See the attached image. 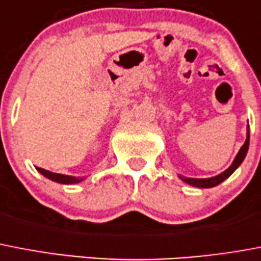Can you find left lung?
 <instances>
[{
    "label": "left lung",
    "instance_id": "obj_1",
    "mask_svg": "<svg viewBox=\"0 0 261 261\" xmlns=\"http://www.w3.org/2000/svg\"><path fill=\"white\" fill-rule=\"evenodd\" d=\"M248 147H249V126H248V132H247V140L244 143V145L240 148L239 153L237 156L234 158L233 160L232 166L229 167L228 170H225L224 172H221L220 175H217V176H213V178H205V179H197V178H186V176H182V175H179V178L182 179L183 182L189 183L191 186H195V187H201V189H209V187H214L217 185H220L221 182H224L225 179L229 178L230 175L236 171L237 167L240 164L243 163L244 158L247 155L248 152Z\"/></svg>",
    "mask_w": 261,
    "mask_h": 261
}]
</instances>
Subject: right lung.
<instances>
[{
	"mask_svg": "<svg viewBox=\"0 0 261 261\" xmlns=\"http://www.w3.org/2000/svg\"><path fill=\"white\" fill-rule=\"evenodd\" d=\"M36 168L41 175H44L45 178L51 179V180H54V182L63 183V185H74V183H79L83 180V178H76V176H70V175L55 174V172L47 171L44 170V168H40V167H36Z\"/></svg>",
	"mask_w": 261,
	"mask_h": 261,
	"instance_id": "obj_1",
	"label": "right lung"
}]
</instances>
